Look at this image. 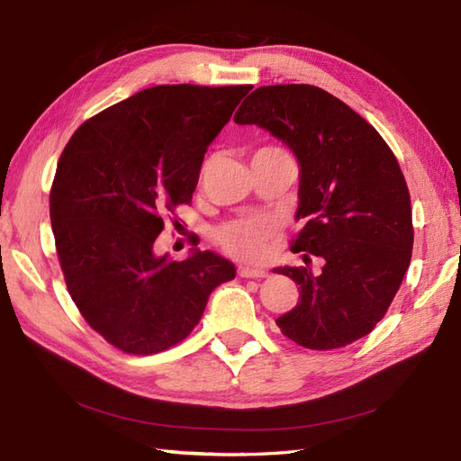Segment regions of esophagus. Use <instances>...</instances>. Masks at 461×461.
I'll return each mask as SVG.
<instances>
[{"instance_id":"obj_1","label":"esophagus","mask_w":461,"mask_h":461,"mask_svg":"<svg viewBox=\"0 0 461 461\" xmlns=\"http://www.w3.org/2000/svg\"><path fill=\"white\" fill-rule=\"evenodd\" d=\"M239 276L240 278H268V272L262 268H250V266H239Z\"/></svg>"}]
</instances>
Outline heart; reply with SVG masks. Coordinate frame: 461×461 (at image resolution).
<instances>
[{
    "label": "heart",
    "instance_id": "b5f03b06",
    "mask_svg": "<svg viewBox=\"0 0 461 461\" xmlns=\"http://www.w3.org/2000/svg\"><path fill=\"white\" fill-rule=\"evenodd\" d=\"M272 149L278 148H260L254 151V156ZM276 229H278V224H276L274 219L266 217V214H242V217L222 222L214 230V240L234 258L258 260L264 254L266 242L274 237Z\"/></svg>",
    "mask_w": 461,
    "mask_h": 461
}]
</instances>
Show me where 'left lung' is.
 I'll list each match as a JSON object with an SVG mask.
<instances>
[{
	"label": "left lung",
	"instance_id": "1",
	"mask_svg": "<svg viewBox=\"0 0 461 461\" xmlns=\"http://www.w3.org/2000/svg\"><path fill=\"white\" fill-rule=\"evenodd\" d=\"M234 122L268 130L302 167L295 217L303 227L290 250L303 252L305 266L274 270L300 285V300L276 325L315 351L369 335L412 258L411 193L393 149L345 102L312 85L260 86ZM313 256L324 264L317 275Z\"/></svg>",
	"mask_w": 461,
	"mask_h": 461
}]
</instances>
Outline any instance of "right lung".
I'll return each instance as SVG.
<instances>
[{
  "label": "right lung",
  "mask_w": 461,
  "mask_h": 461,
  "mask_svg": "<svg viewBox=\"0 0 461 461\" xmlns=\"http://www.w3.org/2000/svg\"><path fill=\"white\" fill-rule=\"evenodd\" d=\"M250 88H146L80 124L60 153L49 197L60 270L80 315L116 349L153 355L181 343L211 292L234 278L214 252L167 260L153 250Z\"/></svg>",
  "instance_id": "obj_1"
}]
</instances>
